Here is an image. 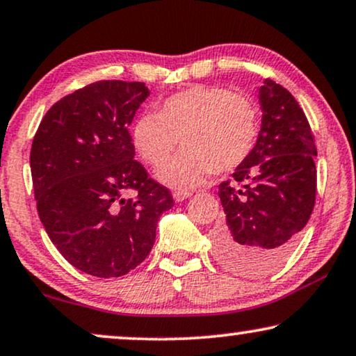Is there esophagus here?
Listing matches in <instances>:
<instances>
[{
  "label": "esophagus",
  "instance_id": "34e87169",
  "mask_svg": "<svg viewBox=\"0 0 356 356\" xmlns=\"http://www.w3.org/2000/svg\"><path fill=\"white\" fill-rule=\"evenodd\" d=\"M190 195H192L190 192H184V190H176L172 197H174V200H176L177 203H180V202H184V200H187Z\"/></svg>",
  "mask_w": 356,
  "mask_h": 356
}]
</instances>
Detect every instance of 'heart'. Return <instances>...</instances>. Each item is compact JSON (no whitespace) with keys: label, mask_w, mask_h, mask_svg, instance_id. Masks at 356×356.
<instances>
[{"label":"heart","mask_w":356,"mask_h":356,"mask_svg":"<svg viewBox=\"0 0 356 356\" xmlns=\"http://www.w3.org/2000/svg\"><path fill=\"white\" fill-rule=\"evenodd\" d=\"M259 130L257 103L222 87L182 90L163 99L158 113H143L130 130L140 156L163 166L180 142L185 152L161 168L158 179L169 187L192 188L208 174L235 171L252 154Z\"/></svg>","instance_id":"b5f03b06"}]
</instances>
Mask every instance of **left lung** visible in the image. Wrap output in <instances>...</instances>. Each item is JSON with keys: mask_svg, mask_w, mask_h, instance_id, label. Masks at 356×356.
Returning <instances> with one entry per match:
<instances>
[{"mask_svg": "<svg viewBox=\"0 0 356 356\" xmlns=\"http://www.w3.org/2000/svg\"><path fill=\"white\" fill-rule=\"evenodd\" d=\"M259 104L261 130L252 154L219 184L226 221L213 235L219 263L245 277L266 276L285 261L316 200L318 152L303 109L269 79Z\"/></svg>", "mask_w": 356, "mask_h": 356, "instance_id": "8db88e82", "label": "left lung"}]
</instances>
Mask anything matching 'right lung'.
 Listing matches in <instances>:
<instances>
[{"instance_id":"1","label":"right lung","mask_w":356,"mask_h":356,"mask_svg":"<svg viewBox=\"0 0 356 356\" xmlns=\"http://www.w3.org/2000/svg\"><path fill=\"white\" fill-rule=\"evenodd\" d=\"M149 90L99 80L54 103L30 149L37 211L58 252L80 271L121 277L152 252L171 192L135 161L129 126ZM127 189L135 199H126Z\"/></svg>"}]
</instances>
